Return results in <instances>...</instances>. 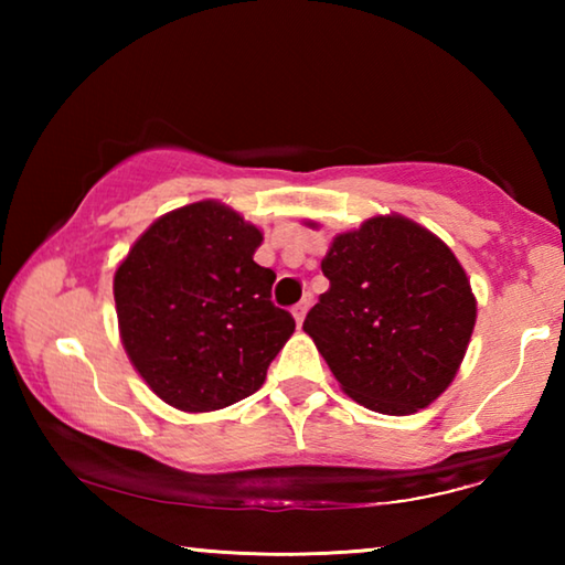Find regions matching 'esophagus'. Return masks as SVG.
Segmentation results:
<instances>
[{
	"instance_id": "esophagus-1",
	"label": "esophagus",
	"mask_w": 565,
	"mask_h": 565,
	"mask_svg": "<svg viewBox=\"0 0 565 565\" xmlns=\"http://www.w3.org/2000/svg\"><path fill=\"white\" fill-rule=\"evenodd\" d=\"M309 306H311V294H303V299L294 306V319H296V323H303V319H306V311H309Z\"/></svg>"
}]
</instances>
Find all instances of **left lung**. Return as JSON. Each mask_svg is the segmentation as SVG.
Segmentation results:
<instances>
[{
  "instance_id": "8db88e82",
  "label": "left lung",
  "mask_w": 565,
  "mask_h": 565,
  "mask_svg": "<svg viewBox=\"0 0 565 565\" xmlns=\"http://www.w3.org/2000/svg\"><path fill=\"white\" fill-rule=\"evenodd\" d=\"M321 271L329 291L303 331L343 394L388 416L441 396L476 323L471 284L451 248L406 216H374L333 238Z\"/></svg>"
}]
</instances>
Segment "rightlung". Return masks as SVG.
Segmentation results:
<instances>
[{
    "instance_id": "add662e5",
    "label": "right lung",
    "mask_w": 565,
    "mask_h": 565,
    "mask_svg": "<svg viewBox=\"0 0 565 565\" xmlns=\"http://www.w3.org/2000/svg\"><path fill=\"white\" fill-rule=\"evenodd\" d=\"M262 238L209 199L157 218L114 274L124 349L169 406L204 414L252 396L294 333L271 303L276 274L254 262Z\"/></svg>"
}]
</instances>
